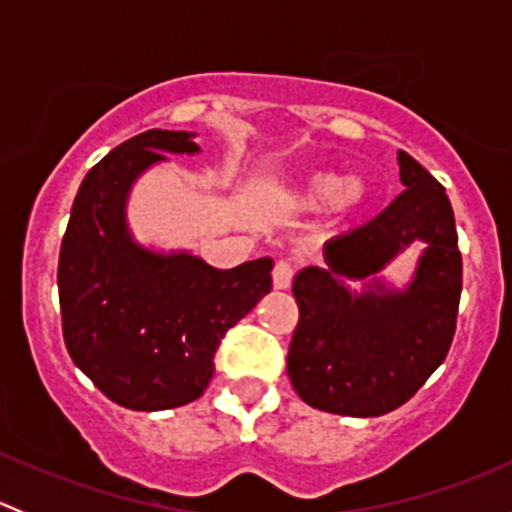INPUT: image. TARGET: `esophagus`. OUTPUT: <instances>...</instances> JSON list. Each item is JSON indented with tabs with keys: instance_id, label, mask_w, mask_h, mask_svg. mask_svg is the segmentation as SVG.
<instances>
[{
	"instance_id": "34e87169",
	"label": "esophagus",
	"mask_w": 512,
	"mask_h": 512,
	"mask_svg": "<svg viewBox=\"0 0 512 512\" xmlns=\"http://www.w3.org/2000/svg\"><path fill=\"white\" fill-rule=\"evenodd\" d=\"M294 275H297V270H294L292 262L280 260L272 270V285H275V289H287L294 282Z\"/></svg>"
}]
</instances>
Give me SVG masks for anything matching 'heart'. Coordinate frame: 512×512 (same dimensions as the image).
Masks as SVG:
<instances>
[{"label":"heart","mask_w":512,"mask_h":512,"mask_svg":"<svg viewBox=\"0 0 512 512\" xmlns=\"http://www.w3.org/2000/svg\"><path fill=\"white\" fill-rule=\"evenodd\" d=\"M332 198H337V203L347 208V205L359 203L361 188L356 183L342 185V180L332 173H312L302 183L294 185L289 193V203L297 210H317Z\"/></svg>","instance_id":"1"}]
</instances>
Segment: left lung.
Instances as JSON below:
<instances>
[{
    "instance_id": "1",
    "label": "left lung",
    "mask_w": 512,
    "mask_h": 512,
    "mask_svg": "<svg viewBox=\"0 0 512 512\" xmlns=\"http://www.w3.org/2000/svg\"><path fill=\"white\" fill-rule=\"evenodd\" d=\"M404 193L324 250L329 270L294 277L299 307L287 374L304 404L339 416H384L404 406L443 364L456 334L463 260L446 188L399 153ZM429 242L406 295H349L337 274L368 276L401 244Z\"/></svg>"
}]
</instances>
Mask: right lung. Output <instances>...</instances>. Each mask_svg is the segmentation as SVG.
<instances>
[{
	"instance_id": "right-lung-1",
	"label": "right lung",
	"mask_w": 512,
	"mask_h": 512,
	"mask_svg": "<svg viewBox=\"0 0 512 512\" xmlns=\"http://www.w3.org/2000/svg\"><path fill=\"white\" fill-rule=\"evenodd\" d=\"M195 153L188 131L138 133L86 173L59 252V307L74 364L123 409L163 411L200 399L215 352L272 289V260L215 270L200 257L153 255L131 240L123 203L136 175Z\"/></svg>"
}]
</instances>
